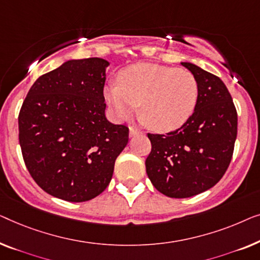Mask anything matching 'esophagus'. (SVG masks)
<instances>
[{
	"mask_svg": "<svg viewBox=\"0 0 260 260\" xmlns=\"http://www.w3.org/2000/svg\"><path fill=\"white\" fill-rule=\"evenodd\" d=\"M141 134V131H139L137 128H134V127H129V137H135V135H140Z\"/></svg>",
	"mask_w": 260,
	"mask_h": 260,
	"instance_id": "1",
	"label": "esophagus"
}]
</instances>
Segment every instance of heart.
<instances>
[{
	"instance_id": "heart-1",
	"label": "heart",
	"mask_w": 260,
	"mask_h": 260,
	"mask_svg": "<svg viewBox=\"0 0 260 260\" xmlns=\"http://www.w3.org/2000/svg\"><path fill=\"white\" fill-rule=\"evenodd\" d=\"M198 82L187 69L154 63H135L123 68L118 82H109L104 96L116 120L137 111L149 128L171 132L191 118L198 102Z\"/></svg>"
}]
</instances>
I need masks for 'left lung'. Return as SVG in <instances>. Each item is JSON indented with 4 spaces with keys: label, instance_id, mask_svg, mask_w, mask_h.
Here are the masks:
<instances>
[{
    "label": "left lung",
    "instance_id": "obj_1",
    "mask_svg": "<svg viewBox=\"0 0 260 260\" xmlns=\"http://www.w3.org/2000/svg\"><path fill=\"white\" fill-rule=\"evenodd\" d=\"M181 64L198 82L196 109L179 129L148 134L152 151L145 162L153 186L170 198H189L220 180L231 162L238 126L225 83L191 62Z\"/></svg>",
    "mask_w": 260,
    "mask_h": 260
}]
</instances>
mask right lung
<instances>
[{
  "instance_id": "add662e5",
  "label": "right lung",
  "mask_w": 260,
  "mask_h": 260,
  "mask_svg": "<svg viewBox=\"0 0 260 260\" xmlns=\"http://www.w3.org/2000/svg\"><path fill=\"white\" fill-rule=\"evenodd\" d=\"M107 60H69L36 80L19 114L25 166L43 191L71 203L95 198L111 182L128 128L105 115Z\"/></svg>"
}]
</instances>
